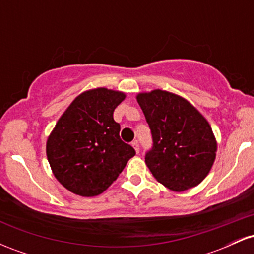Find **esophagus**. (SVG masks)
I'll return each instance as SVG.
<instances>
[{"instance_id":"obj_1","label":"esophagus","mask_w":254,"mask_h":254,"mask_svg":"<svg viewBox=\"0 0 254 254\" xmlns=\"http://www.w3.org/2000/svg\"><path fill=\"white\" fill-rule=\"evenodd\" d=\"M131 144H132V147L135 148L136 153H138V151H139V144H138V142H137V141H133L132 143H131Z\"/></svg>"}]
</instances>
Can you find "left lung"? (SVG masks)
Returning <instances> with one entry per match:
<instances>
[{"label":"left lung","instance_id":"left-lung-1","mask_svg":"<svg viewBox=\"0 0 254 254\" xmlns=\"http://www.w3.org/2000/svg\"><path fill=\"white\" fill-rule=\"evenodd\" d=\"M136 99L153 137L145 164L154 178L176 192L202 183L217 150L208 121L186 99L166 90L139 93Z\"/></svg>","mask_w":254,"mask_h":254}]
</instances>
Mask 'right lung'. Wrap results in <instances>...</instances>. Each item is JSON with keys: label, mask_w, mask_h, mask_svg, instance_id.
<instances>
[{"label": "right lung", "mask_w": 254, "mask_h": 254, "mask_svg": "<svg viewBox=\"0 0 254 254\" xmlns=\"http://www.w3.org/2000/svg\"><path fill=\"white\" fill-rule=\"evenodd\" d=\"M124 99L118 90H86L58 119L46 142V155L66 190L82 197L103 193L136 154L121 139V125L113 119Z\"/></svg>", "instance_id": "add662e5"}]
</instances>
